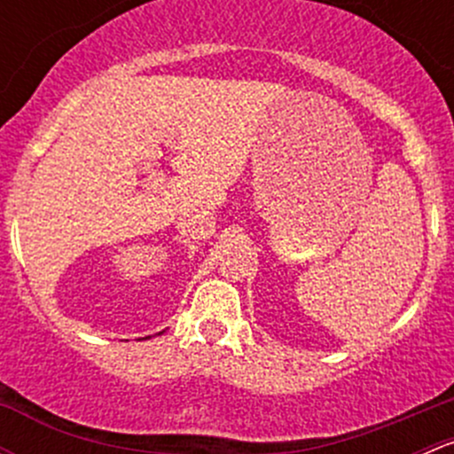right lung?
<instances>
[{
  "instance_id": "obj_1",
  "label": "right lung",
  "mask_w": 454,
  "mask_h": 454,
  "mask_svg": "<svg viewBox=\"0 0 454 454\" xmlns=\"http://www.w3.org/2000/svg\"><path fill=\"white\" fill-rule=\"evenodd\" d=\"M160 333H164V332H160ZM160 333H155V336H160ZM146 338H151V336H146Z\"/></svg>"
}]
</instances>
